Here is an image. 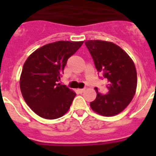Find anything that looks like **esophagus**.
<instances>
[{"label":"esophagus","instance_id":"obj_1","mask_svg":"<svg viewBox=\"0 0 156 156\" xmlns=\"http://www.w3.org/2000/svg\"><path fill=\"white\" fill-rule=\"evenodd\" d=\"M78 92H79L80 94H82V93H83V92L85 91V89L84 88H83V89H78Z\"/></svg>","mask_w":156,"mask_h":156}]
</instances>
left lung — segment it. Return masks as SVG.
<instances>
[{
	"instance_id": "1",
	"label": "left lung",
	"mask_w": 156,
	"mask_h": 156,
	"mask_svg": "<svg viewBox=\"0 0 156 156\" xmlns=\"http://www.w3.org/2000/svg\"><path fill=\"white\" fill-rule=\"evenodd\" d=\"M95 67L109 81L106 94L98 93L90 103L94 112L103 116H113L122 112L133 99L137 84V70L131 58L120 47L109 41H85Z\"/></svg>"
}]
</instances>
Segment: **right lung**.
Masks as SVG:
<instances>
[{
  "mask_svg": "<svg viewBox=\"0 0 156 156\" xmlns=\"http://www.w3.org/2000/svg\"><path fill=\"white\" fill-rule=\"evenodd\" d=\"M83 41H59L38 48L23 65L19 86L25 101L37 115L47 119L62 117L76 94L60 80L66 62Z\"/></svg>",
  "mask_w": 156,
  "mask_h": 156,
  "instance_id": "add662e5",
  "label": "right lung"
}]
</instances>
